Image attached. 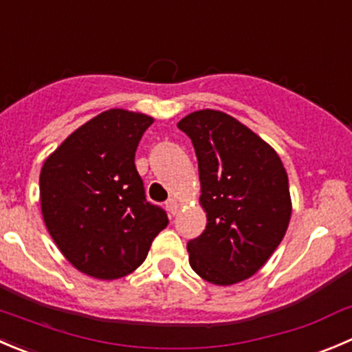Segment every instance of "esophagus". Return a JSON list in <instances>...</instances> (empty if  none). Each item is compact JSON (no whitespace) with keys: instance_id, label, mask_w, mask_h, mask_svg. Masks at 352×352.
I'll return each mask as SVG.
<instances>
[{"instance_id":"obj_1","label":"esophagus","mask_w":352,"mask_h":352,"mask_svg":"<svg viewBox=\"0 0 352 352\" xmlns=\"http://www.w3.org/2000/svg\"><path fill=\"white\" fill-rule=\"evenodd\" d=\"M166 210H168L170 214H177V211H179V203H177L175 199H168V203H166Z\"/></svg>"}]
</instances>
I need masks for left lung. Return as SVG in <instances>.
<instances>
[{"label":"left lung","mask_w":352,"mask_h":352,"mask_svg":"<svg viewBox=\"0 0 352 352\" xmlns=\"http://www.w3.org/2000/svg\"><path fill=\"white\" fill-rule=\"evenodd\" d=\"M177 127L192 141L208 220L187 242L190 267L210 284H239L268 261L287 232L292 201L284 163L223 111H192Z\"/></svg>","instance_id":"1"}]
</instances>
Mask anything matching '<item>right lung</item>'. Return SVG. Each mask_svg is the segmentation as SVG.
<instances>
[{"mask_svg": "<svg viewBox=\"0 0 352 352\" xmlns=\"http://www.w3.org/2000/svg\"><path fill=\"white\" fill-rule=\"evenodd\" d=\"M149 115L113 108L72 132L39 175L41 211L61 254L82 274L115 280L132 274L168 225L146 201L135 149Z\"/></svg>", "mask_w": 352, "mask_h": 352, "instance_id": "add662e5", "label": "right lung"}]
</instances>
